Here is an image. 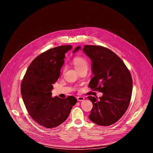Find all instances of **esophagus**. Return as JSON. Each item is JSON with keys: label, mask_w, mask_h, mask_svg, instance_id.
Segmentation results:
<instances>
[{"label": "esophagus", "mask_w": 153, "mask_h": 153, "mask_svg": "<svg viewBox=\"0 0 153 153\" xmlns=\"http://www.w3.org/2000/svg\"><path fill=\"white\" fill-rule=\"evenodd\" d=\"M77 100H79V101H82V100H83L85 99V97H82V96H78V97H77Z\"/></svg>", "instance_id": "esophagus-1"}]
</instances>
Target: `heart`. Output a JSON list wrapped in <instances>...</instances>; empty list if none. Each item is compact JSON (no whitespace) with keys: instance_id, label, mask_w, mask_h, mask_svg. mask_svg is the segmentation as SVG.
<instances>
[{"instance_id":"1","label":"heart","mask_w":153,"mask_h":153,"mask_svg":"<svg viewBox=\"0 0 153 153\" xmlns=\"http://www.w3.org/2000/svg\"><path fill=\"white\" fill-rule=\"evenodd\" d=\"M73 63L76 69L79 71L82 69H88V63L87 60L82 57H76L73 59Z\"/></svg>"}]
</instances>
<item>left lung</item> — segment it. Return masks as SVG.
Wrapping results in <instances>:
<instances>
[{
  "label": "left lung",
  "mask_w": 153,
  "mask_h": 153,
  "mask_svg": "<svg viewBox=\"0 0 153 153\" xmlns=\"http://www.w3.org/2000/svg\"><path fill=\"white\" fill-rule=\"evenodd\" d=\"M80 49L77 47L73 53ZM82 50L92 61L94 77L88 86L103 93L99 99L91 96L87 97L93 105L89 118L98 125H111L127 110L132 94L131 75L122 60L108 48L85 45Z\"/></svg>",
  "instance_id": "obj_1"
}]
</instances>
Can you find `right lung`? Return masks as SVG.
<instances>
[{
  "instance_id": "obj_1",
  "label": "right lung",
  "mask_w": 153,
  "mask_h": 153,
  "mask_svg": "<svg viewBox=\"0 0 153 153\" xmlns=\"http://www.w3.org/2000/svg\"><path fill=\"white\" fill-rule=\"evenodd\" d=\"M71 45L57 47L40 54L30 63L21 83V94L31 118L47 128H55L68 118L77 99L52 97L53 85L58 80L65 54Z\"/></svg>"
}]
</instances>
